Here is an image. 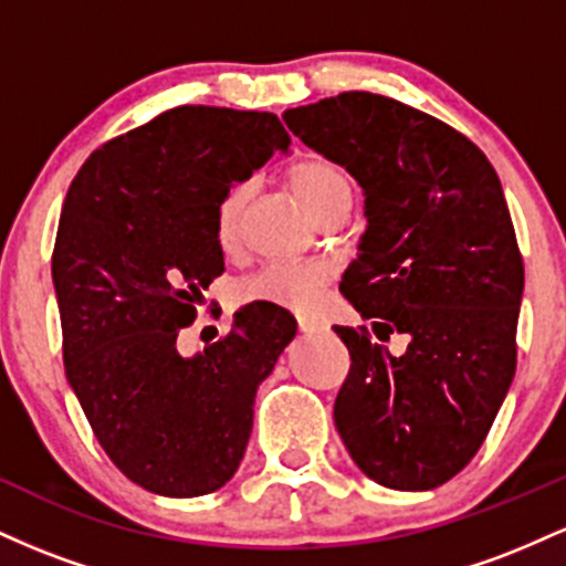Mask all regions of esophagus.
Wrapping results in <instances>:
<instances>
[{"label":"esophagus","mask_w":566,"mask_h":566,"mask_svg":"<svg viewBox=\"0 0 566 566\" xmlns=\"http://www.w3.org/2000/svg\"><path fill=\"white\" fill-rule=\"evenodd\" d=\"M297 329H301L303 335H314V333H319V324H316L314 319H308V316H297Z\"/></svg>","instance_id":"1"}]
</instances>
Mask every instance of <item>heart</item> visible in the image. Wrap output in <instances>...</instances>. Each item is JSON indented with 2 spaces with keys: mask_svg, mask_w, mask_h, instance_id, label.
<instances>
[{
  "mask_svg": "<svg viewBox=\"0 0 566 566\" xmlns=\"http://www.w3.org/2000/svg\"><path fill=\"white\" fill-rule=\"evenodd\" d=\"M287 180L314 218L324 216L329 207L350 201V191H354L346 170L322 157H308L292 165ZM247 193L250 188L244 184H233L218 201L216 239L223 250L237 244ZM324 282H327V271L319 263L274 261L265 263L263 269H258L239 284V297L244 303H271L290 311H311L319 301Z\"/></svg>",
  "mask_w": 566,
  "mask_h": 566,
  "instance_id": "1",
  "label": "heart"
}]
</instances>
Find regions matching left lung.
<instances>
[{
  "instance_id": "left-lung-1",
  "label": "left lung",
  "mask_w": 566,
  "mask_h": 566,
  "mask_svg": "<svg viewBox=\"0 0 566 566\" xmlns=\"http://www.w3.org/2000/svg\"><path fill=\"white\" fill-rule=\"evenodd\" d=\"M284 125L365 191L367 229L340 292L401 356L335 327L350 354L335 426L365 476L423 492L471 463L516 373L524 263L497 172L444 122L343 93Z\"/></svg>"
}]
</instances>
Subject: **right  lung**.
Instances as JSON below:
<instances>
[{
	"instance_id": "obj_1",
	"label": "right lung",
	"mask_w": 566,
	"mask_h": 566,
	"mask_svg": "<svg viewBox=\"0 0 566 566\" xmlns=\"http://www.w3.org/2000/svg\"><path fill=\"white\" fill-rule=\"evenodd\" d=\"M290 151L274 114L178 106L90 154L63 201L53 284L69 386L129 482L165 497L237 473L258 386L297 333L279 305H244L193 356L178 333L223 274L216 207Z\"/></svg>"
}]
</instances>
